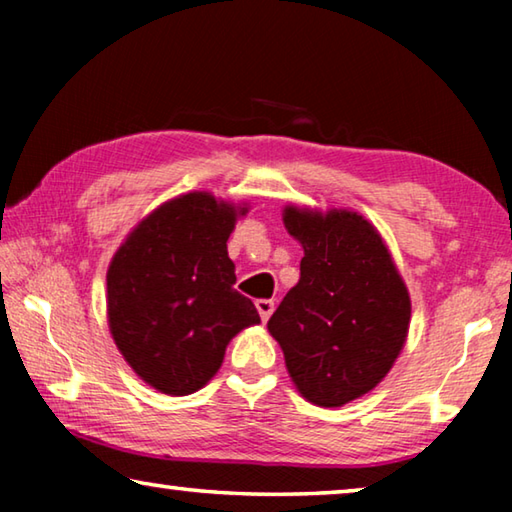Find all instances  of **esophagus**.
Masks as SVG:
<instances>
[{
	"mask_svg": "<svg viewBox=\"0 0 512 512\" xmlns=\"http://www.w3.org/2000/svg\"><path fill=\"white\" fill-rule=\"evenodd\" d=\"M255 307H257V311H259V316H262V320L266 323L268 318H271V314H273V309H275V302L273 300H257L255 302Z\"/></svg>",
	"mask_w": 512,
	"mask_h": 512,
	"instance_id": "34e87169",
	"label": "esophagus"
}]
</instances>
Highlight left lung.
Wrapping results in <instances>:
<instances>
[{
  "label": "left lung",
  "mask_w": 512,
  "mask_h": 512,
  "mask_svg": "<svg viewBox=\"0 0 512 512\" xmlns=\"http://www.w3.org/2000/svg\"><path fill=\"white\" fill-rule=\"evenodd\" d=\"M282 219L305 257L268 332L305 400L343 406L393 368L409 334V291L384 239L361 214L289 205Z\"/></svg>",
  "instance_id": "obj_1"
}]
</instances>
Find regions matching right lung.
Wrapping results in <instances>:
<instances>
[{
    "mask_svg": "<svg viewBox=\"0 0 512 512\" xmlns=\"http://www.w3.org/2000/svg\"><path fill=\"white\" fill-rule=\"evenodd\" d=\"M248 207L207 192L153 210L108 266V325L135 375L167 395L203 388L232 336L257 325L253 302L235 289L228 237Z\"/></svg>",
    "mask_w": 512,
    "mask_h": 512,
    "instance_id": "1",
    "label": "right lung"
}]
</instances>
